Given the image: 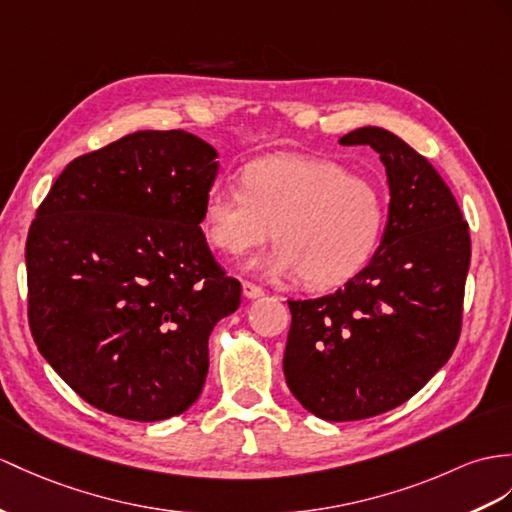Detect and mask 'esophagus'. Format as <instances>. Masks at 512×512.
Wrapping results in <instances>:
<instances>
[{"instance_id": "obj_1", "label": "esophagus", "mask_w": 512, "mask_h": 512, "mask_svg": "<svg viewBox=\"0 0 512 512\" xmlns=\"http://www.w3.org/2000/svg\"><path fill=\"white\" fill-rule=\"evenodd\" d=\"M243 295L249 297V299H254V297L265 295V289H263V286H258V284H254V282L245 280V282H243Z\"/></svg>"}]
</instances>
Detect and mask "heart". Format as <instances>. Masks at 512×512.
Segmentation results:
<instances>
[{
    "mask_svg": "<svg viewBox=\"0 0 512 512\" xmlns=\"http://www.w3.org/2000/svg\"><path fill=\"white\" fill-rule=\"evenodd\" d=\"M386 217L389 202L378 180L330 158L267 156L241 169L239 191L206 195L202 234L217 252L239 258L273 230L278 247L258 260V271L334 289L369 265Z\"/></svg>",
    "mask_w": 512,
    "mask_h": 512,
    "instance_id": "1",
    "label": "heart"
}]
</instances>
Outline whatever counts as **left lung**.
Here are the masks:
<instances>
[{
    "label": "left lung",
    "mask_w": 512,
    "mask_h": 512,
    "mask_svg": "<svg viewBox=\"0 0 512 512\" xmlns=\"http://www.w3.org/2000/svg\"><path fill=\"white\" fill-rule=\"evenodd\" d=\"M341 145L380 154L389 221L371 263L343 289L289 299L284 378L310 413L356 421L408 402L447 360L463 328L469 223L426 156L382 128Z\"/></svg>",
    "instance_id": "1"
}]
</instances>
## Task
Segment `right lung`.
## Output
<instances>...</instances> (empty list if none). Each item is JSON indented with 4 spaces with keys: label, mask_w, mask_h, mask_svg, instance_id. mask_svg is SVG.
Listing matches in <instances>:
<instances>
[{
    "label": "right lung",
    "mask_w": 512,
    "mask_h": 512,
    "mask_svg": "<svg viewBox=\"0 0 512 512\" xmlns=\"http://www.w3.org/2000/svg\"><path fill=\"white\" fill-rule=\"evenodd\" d=\"M217 152L145 130L73 158L26 241L39 352L84 402L132 421L184 413L204 389L208 336L241 304L204 239Z\"/></svg>",
    "instance_id": "obj_1"
}]
</instances>
